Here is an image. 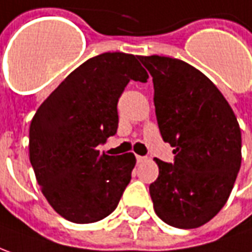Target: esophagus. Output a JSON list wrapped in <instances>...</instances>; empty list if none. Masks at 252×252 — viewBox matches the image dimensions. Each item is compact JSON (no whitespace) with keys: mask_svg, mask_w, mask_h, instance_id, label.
I'll return each instance as SVG.
<instances>
[{"mask_svg":"<svg viewBox=\"0 0 252 252\" xmlns=\"http://www.w3.org/2000/svg\"><path fill=\"white\" fill-rule=\"evenodd\" d=\"M136 160H137V163H143V162H146V160H147V158H146V157H136Z\"/></svg>","mask_w":252,"mask_h":252,"instance_id":"1","label":"esophagus"}]
</instances>
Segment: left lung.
<instances>
[{
    "label": "left lung",
    "mask_w": 252,
    "mask_h": 252,
    "mask_svg": "<svg viewBox=\"0 0 252 252\" xmlns=\"http://www.w3.org/2000/svg\"><path fill=\"white\" fill-rule=\"evenodd\" d=\"M154 82L159 131L174 163L155 158L154 209L171 227L191 229L225 205L242 163V132L228 101L209 78L169 57H140Z\"/></svg>",
    "instance_id": "obj_1"
}]
</instances>
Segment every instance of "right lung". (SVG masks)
Here are the masks:
<instances>
[{
	"mask_svg": "<svg viewBox=\"0 0 252 252\" xmlns=\"http://www.w3.org/2000/svg\"><path fill=\"white\" fill-rule=\"evenodd\" d=\"M139 57L105 52L88 59L36 110L30 160L41 193L66 220L89 224L117 208L131 181L132 153L110 157L98 144L119 126L117 102L129 81L147 82Z\"/></svg>",
	"mask_w": 252,
	"mask_h": 252,
	"instance_id": "right-lung-1",
	"label": "right lung"
}]
</instances>
